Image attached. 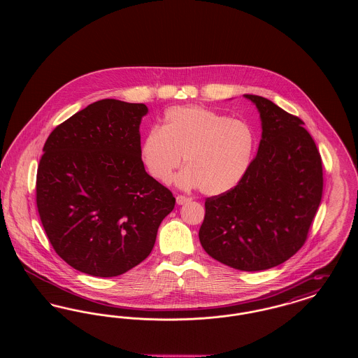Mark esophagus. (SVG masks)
I'll use <instances>...</instances> for the list:
<instances>
[{
  "label": "esophagus",
  "mask_w": 358,
  "mask_h": 358,
  "mask_svg": "<svg viewBox=\"0 0 358 358\" xmlns=\"http://www.w3.org/2000/svg\"><path fill=\"white\" fill-rule=\"evenodd\" d=\"M176 201H177V204L182 205L185 204V203H189V201H192V199H190V197H185V196H182V194H178V196L176 197Z\"/></svg>",
  "instance_id": "1"
}]
</instances>
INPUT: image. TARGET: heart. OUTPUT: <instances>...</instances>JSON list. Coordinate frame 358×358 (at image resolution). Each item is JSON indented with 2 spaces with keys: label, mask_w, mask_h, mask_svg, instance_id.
Segmentation results:
<instances>
[{
  "label": "heart",
  "mask_w": 358,
  "mask_h": 358,
  "mask_svg": "<svg viewBox=\"0 0 358 358\" xmlns=\"http://www.w3.org/2000/svg\"><path fill=\"white\" fill-rule=\"evenodd\" d=\"M255 134L245 120L228 118L200 106L171 107L162 127L152 129L142 142L143 164L155 180L169 182L181 164L177 182L199 187L209 196L236 187L250 166Z\"/></svg>",
  "instance_id": "heart-1"
}]
</instances>
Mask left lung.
Returning a JSON list of instances; mask_svg holds the SVG:
<instances>
[{
    "mask_svg": "<svg viewBox=\"0 0 358 358\" xmlns=\"http://www.w3.org/2000/svg\"><path fill=\"white\" fill-rule=\"evenodd\" d=\"M262 141L238 185L205 200V252L240 271L268 270L305 244L324 192L321 154L303 120L257 95Z\"/></svg>",
    "mask_w": 358,
    "mask_h": 358,
    "instance_id": "8db88e82",
    "label": "left lung"
}]
</instances>
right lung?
<instances>
[{"instance_id":"obj_1","label":"right lung","mask_w":358,"mask_h":358,"mask_svg":"<svg viewBox=\"0 0 358 358\" xmlns=\"http://www.w3.org/2000/svg\"><path fill=\"white\" fill-rule=\"evenodd\" d=\"M143 103L102 99L53 129L44 143L36 204L55 252L71 267L113 278L150 255L176 199L141 157Z\"/></svg>"}]
</instances>
